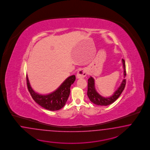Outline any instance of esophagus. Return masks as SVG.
Segmentation results:
<instances>
[{
    "label": "esophagus",
    "mask_w": 150,
    "mask_h": 150,
    "mask_svg": "<svg viewBox=\"0 0 150 150\" xmlns=\"http://www.w3.org/2000/svg\"><path fill=\"white\" fill-rule=\"evenodd\" d=\"M87 74V71L86 69L84 68H82L80 69L77 73V78H83L85 77Z\"/></svg>",
    "instance_id": "obj_1"
}]
</instances>
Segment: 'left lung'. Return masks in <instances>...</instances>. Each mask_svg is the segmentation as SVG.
<instances>
[{"instance_id": "1", "label": "left lung", "mask_w": 150, "mask_h": 150, "mask_svg": "<svg viewBox=\"0 0 150 150\" xmlns=\"http://www.w3.org/2000/svg\"><path fill=\"white\" fill-rule=\"evenodd\" d=\"M123 69H124V76H126V69L125 60L122 59ZM126 84V80L124 79L120 86L118 87V89L114 93L113 95L109 97H104L96 91L95 87V80L92 77H90L88 79V89H87V96L90 100L92 103L96 105H108L113 103L117 100L118 97L121 95Z\"/></svg>"}]
</instances>
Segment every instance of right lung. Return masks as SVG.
Wrapping results in <instances>:
<instances>
[{"mask_svg":"<svg viewBox=\"0 0 150 150\" xmlns=\"http://www.w3.org/2000/svg\"><path fill=\"white\" fill-rule=\"evenodd\" d=\"M76 77L71 75L68 77L55 90L48 95H40L32 88L26 75L27 88L32 98L42 107L50 110H58L65 105L70 93V86L75 81Z\"/></svg>","mask_w":150,"mask_h":150,"instance_id":"right-lung-1","label":"right lung"}]
</instances>
